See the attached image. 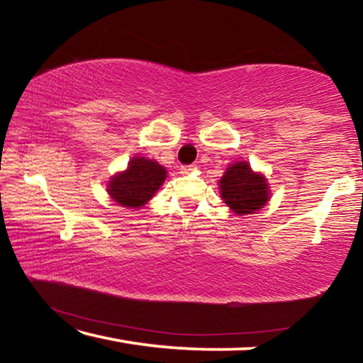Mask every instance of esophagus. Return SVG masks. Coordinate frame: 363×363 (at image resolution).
<instances>
[{
  "instance_id": "obj_1",
  "label": "esophagus",
  "mask_w": 363,
  "mask_h": 363,
  "mask_svg": "<svg viewBox=\"0 0 363 363\" xmlns=\"http://www.w3.org/2000/svg\"><path fill=\"white\" fill-rule=\"evenodd\" d=\"M194 169H196L195 164H184V167H181V173L182 174H189L190 171H194Z\"/></svg>"
}]
</instances>
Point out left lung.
Listing matches in <instances>:
<instances>
[{"mask_svg": "<svg viewBox=\"0 0 363 363\" xmlns=\"http://www.w3.org/2000/svg\"><path fill=\"white\" fill-rule=\"evenodd\" d=\"M219 190L224 203L238 216L259 211L269 201L267 179L255 173L248 162L230 164L220 177Z\"/></svg>", "mask_w": 363, "mask_h": 363, "instance_id": "1", "label": "left lung"}]
</instances>
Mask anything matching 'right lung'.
<instances>
[{"instance_id":"obj_1","label":"right lung","mask_w":363,"mask_h":363,"mask_svg":"<svg viewBox=\"0 0 363 363\" xmlns=\"http://www.w3.org/2000/svg\"><path fill=\"white\" fill-rule=\"evenodd\" d=\"M167 179V169L153 160L134 157L128 168L110 177V199L126 208H140L149 201Z\"/></svg>"}]
</instances>
